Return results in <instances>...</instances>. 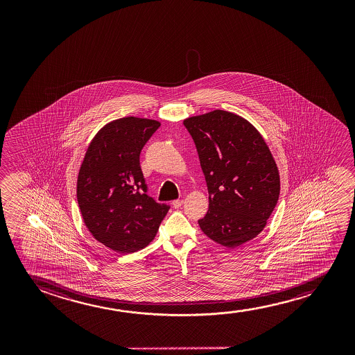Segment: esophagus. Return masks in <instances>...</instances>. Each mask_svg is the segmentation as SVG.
<instances>
[{"instance_id":"34e87169","label":"esophagus","mask_w":355,"mask_h":355,"mask_svg":"<svg viewBox=\"0 0 355 355\" xmlns=\"http://www.w3.org/2000/svg\"><path fill=\"white\" fill-rule=\"evenodd\" d=\"M183 204H184V201H183V200H175V201L172 202L175 209H180V206Z\"/></svg>"}]
</instances>
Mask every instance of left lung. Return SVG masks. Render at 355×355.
Masks as SVG:
<instances>
[{
    "label": "left lung",
    "mask_w": 355,
    "mask_h": 355,
    "mask_svg": "<svg viewBox=\"0 0 355 355\" xmlns=\"http://www.w3.org/2000/svg\"><path fill=\"white\" fill-rule=\"evenodd\" d=\"M209 189L205 235L238 248L262 232L277 206L280 175L262 135L243 117L214 110L185 119Z\"/></svg>",
    "instance_id": "left-lung-1"
}]
</instances>
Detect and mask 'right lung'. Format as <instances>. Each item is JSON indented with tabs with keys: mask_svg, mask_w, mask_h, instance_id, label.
Instances as JSON below:
<instances>
[{
	"mask_svg": "<svg viewBox=\"0 0 355 355\" xmlns=\"http://www.w3.org/2000/svg\"><path fill=\"white\" fill-rule=\"evenodd\" d=\"M160 122L128 116L102 127L88 146L78 171V202L83 222L99 243L133 253L155 238L170 209L146 195L143 146Z\"/></svg>",
	"mask_w": 355,
	"mask_h": 355,
	"instance_id": "obj_1",
	"label": "right lung"
}]
</instances>
